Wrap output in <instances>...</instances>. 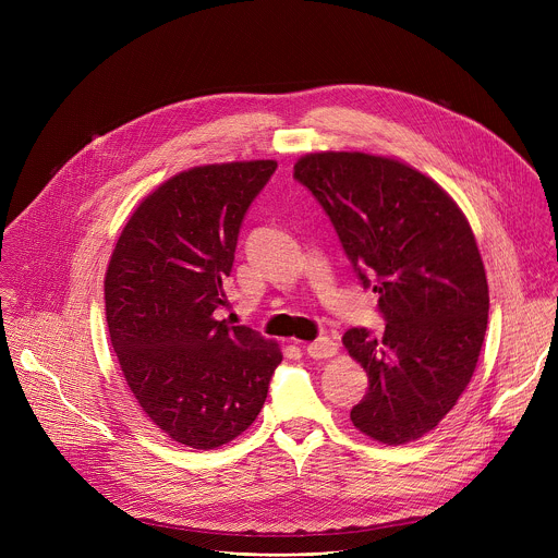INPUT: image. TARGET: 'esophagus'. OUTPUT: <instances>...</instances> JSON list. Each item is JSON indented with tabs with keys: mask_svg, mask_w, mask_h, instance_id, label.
Instances as JSON below:
<instances>
[{
	"mask_svg": "<svg viewBox=\"0 0 558 558\" xmlns=\"http://www.w3.org/2000/svg\"><path fill=\"white\" fill-rule=\"evenodd\" d=\"M304 351L313 357V360H323V357H331L338 353V344L331 338H320L311 344L304 347Z\"/></svg>",
	"mask_w": 558,
	"mask_h": 558,
	"instance_id": "obj_1",
	"label": "esophagus"
}]
</instances>
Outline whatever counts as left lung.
<instances>
[{"instance_id": "1", "label": "left lung", "mask_w": 558, "mask_h": 558, "mask_svg": "<svg viewBox=\"0 0 558 558\" xmlns=\"http://www.w3.org/2000/svg\"><path fill=\"white\" fill-rule=\"evenodd\" d=\"M293 177L329 214L364 287L373 282L384 336L349 329V355L368 375L351 422L400 446L452 411L488 327V280L468 218L450 194L395 156L313 151Z\"/></svg>"}]
</instances>
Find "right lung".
Listing matches in <instances>:
<instances>
[{"label":"right lung","instance_id":"add662e5","mask_svg":"<svg viewBox=\"0 0 558 558\" xmlns=\"http://www.w3.org/2000/svg\"><path fill=\"white\" fill-rule=\"evenodd\" d=\"M276 168L267 158L174 174L136 205L108 263L106 323L121 373L145 417L196 450L256 422L282 362L278 342L216 317L245 211Z\"/></svg>","mask_w":558,"mask_h":558}]
</instances>
